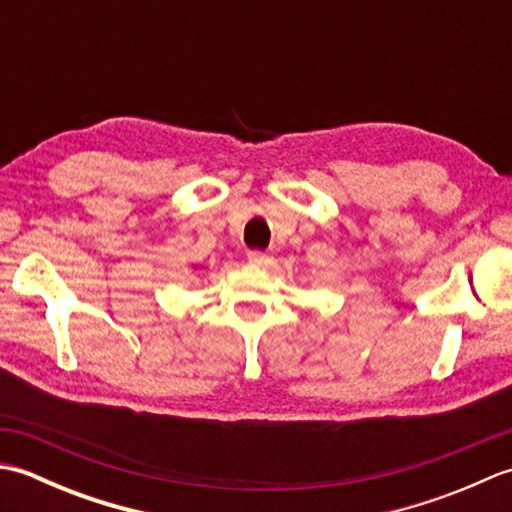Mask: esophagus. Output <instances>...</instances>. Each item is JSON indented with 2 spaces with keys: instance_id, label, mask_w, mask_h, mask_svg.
Here are the masks:
<instances>
[{
  "instance_id": "1",
  "label": "esophagus",
  "mask_w": 512,
  "mask_h": 512,
  "mask_svg": "<svg viewBox=\"0 0 512 512\" xmlns=\"http://www.w3.org/2000/svg\"><path fill=\"white\" fill-rule=\"evenodd\" d=\"M248 262L253 266H268L270 255L264 253V250H248Z\"/></svg>"
}]
</instances>
